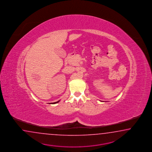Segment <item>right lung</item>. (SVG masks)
<instances>
[{"mask_svg": "<svg viewBox=\"0 0 152 152\" xmlns=\"http://www.w3.org/2000/svg\"><path fill=\"white\" fill-rule=\"evenodd\" d=\"M60 100H59V101H57V102H52V103H51V104H57L58 102H59Z\"/></svg>", "mask_w": 152, "mask_h": 152, "instance_id": "obj_1", "label": "right lung"}]
</instances>
